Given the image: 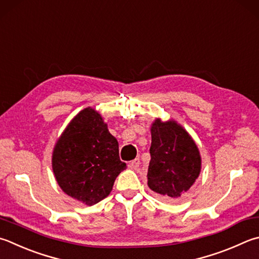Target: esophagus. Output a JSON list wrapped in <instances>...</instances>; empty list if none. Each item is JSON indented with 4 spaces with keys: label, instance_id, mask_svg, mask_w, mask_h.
<instances>
[{
    "label": "esophagus",
    "instance_id": "34e87169",
    "mask_svg": "<svg viewBox=\"0 0 259 259\" xmlns=\"http://www.w3.org/2000/svg\"><path fill=\"white\" fill-rule=\"evenodd\" d=\"M139 165H140V159L139 158H135L134 161H131L130 163H129V166L131 167V168H138L139 167Z\"/></svg>",
    "mask_w": 259,
    "mask_h": 259
}]
</instances>
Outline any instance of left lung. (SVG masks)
<instances>
[{
  "instance_id": "8db88e82",
  "label": "left lung",
  "mask_w": 259,
  "mask_h": 259,
  "mask_svg": "<svg viewBox=\"0 0 259 259\" xmlns=\"http://www.w3.org/2000/svg\"><path fill=\"white\" fill-rule=\"evenodd\" d=\"M148 166V187L166 199H176L189 190L198 178L199 150L187 131L176 121L155 120Z\"/></svg>"
}]
</instances>
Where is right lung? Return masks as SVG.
I'll return each instance as SVG.
<instances>
[{"label":"right lung","mask_w":259,"mask_h":259,"mask_svg":"<svg viewBox=\"0 0 259 259\" xmlns=\"http://www.w3.org/2000/svg\"><path fill=\"white\" fill-rule=\"evenodd\" d=\"M52 166L65 194L92 206L106 198L126 167L119 143L101 114L87 107L76 115L55 145Z\"/></svg>","instance_id":"add662e5"}]
</instances>
